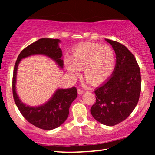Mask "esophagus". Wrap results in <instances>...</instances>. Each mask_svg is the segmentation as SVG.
<instances>
[{
	"label": "esophagus",
	"mask_w": 155,
	"mask_h": 155,
	"mask_svg": "<svg viewBox=\"0 0 155 155\" xmlns=\"http://www.w3.org/2000/svg\"><path fill=\"white\" fill-rule=\"evenodd\" d=\"M78 94H79V95H81V94H83L84 92V90H81V89H78Z\"/></svg>",
	"instance_id": "obj_1"
}]
</instances>
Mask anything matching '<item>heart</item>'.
Masks as SVG:
<instances>
[{"label": "heart", "instance_id": "heart-1", "mask_svg": "<svg viewBox=\"0 0 155 155\" xmlns=\"http://www.w3.org/2000/svg\"><path fill=\"white\" fill-rule=\"evenodd\" d=\"M116 58L108 46L84 43L73 49L71 58L64 59L65 70L71 77L79 76L83 68L84 76L93 84H100L111 76Z\"/></svg>", "mask_w": 155, "mask_h": 155}]
</instances>
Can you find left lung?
Segmentation results:
<instances>
[{"instance_id":"1","label":"left lung","mask_w":155,"mask_h":155,"mask_svg":"<svg viewBox=\"0 0 155 155\" xmlns=\"http://www.w3.org/2000/svg\"><path fill=\"white\" fill-rule=\"evenodd\" d=\"M116 54L111 76L95 90L96 102L90 112L95 120L107 126L124 121L136 108L141 90L140 71L134 55L123 44L105 39Z\"/></svg>"}]
</instances>
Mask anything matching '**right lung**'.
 I'll use <instances>...</instances> for the list:
<instances>
[{"instance_id":"add662e5","label":"right lung","mask_w":155,"mask_h":155,"mask_svg":"<svg viewBox=\"0 0 155 155\" xmlns=\"http://www.w3.org/2000/svg\"><path fill=\"white\" fill-rule=\"evenodd\" d=\"M61 41L59 39L43 38L31 44L21 51L16 61L13 74L12 90L14 100L17 108L27 121L38 128L49 130L57 128L67 120L69 108L77 97L75 87L68 89H57L52 96L47 102L40 106H31L20 100L17 95L16 84L19 64L22 59L33 55H44L56 63L63 69V52L59 47Z\"/></svg>"}]
</instances>
